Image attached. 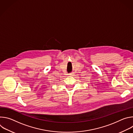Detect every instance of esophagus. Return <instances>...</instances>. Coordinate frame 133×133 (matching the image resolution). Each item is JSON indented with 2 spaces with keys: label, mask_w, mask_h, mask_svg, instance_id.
<instances>
[{
  "label": "esophagus",
  "mask_w": 133,
  "mask_h": 133,
  "mask_svg": "<svg viewBox=\"0 0 133 133\" xmlns=\"http://www.w3.org/2000/svg\"><path fill=\"white\" fill-rule=\"evenodd\" d=\"M69 76H72L74 75V73H70L69 74Z\"/></svg>",
  "instance_id": "esophagus-1"
}]
</instances>
